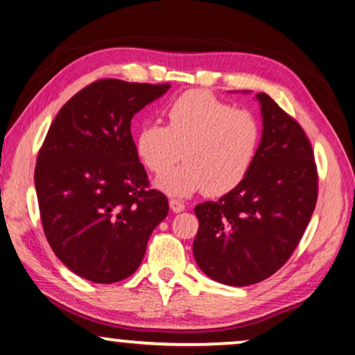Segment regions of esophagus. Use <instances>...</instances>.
<instances>
[{
  "label": "esophagus",
  "instance_id": "obj_1",
  "mask_svg": "<svg viewBox=\"0 0 355 355\" xmlns=\"http://www.w3.org/2000/svg\"><path fill=\"white\" fill-rule=\"evenodd\" d=\"M168 204H171V209L175 214H178V212H183L184 211V202L183 201H180V199H175V198H172L171 201H168Z\"/></svg>",
  "mask_w": 355,
  "mask_h": 355
}]
</instances>
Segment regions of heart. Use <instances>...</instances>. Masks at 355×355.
<instances>
[{
	"label": "heart",
	"mask_w": 355,
	"mask_h": 355,
	"mask_svg": "<svg viewBox=\"0 0 355 355\" xmlns=\"http://www.w3.org/2000/svg\"><path fill=\"white\" fill-rule=\"evenodd\" d=\"M167 125L148 122L139 127L135 146L149 171L173 196L206 189L218 196L236 188L251 171L261 143V125L251 112L233 109L212 93L193 89L178 96L166 111Z\"/></svg>",
	"instance_id": "1"
}]
</instances>
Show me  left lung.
<instances>
[{
  "label": "left lung",
  "instance_id": "obj_1",
  "mask_svg": "<svg viewBox=\"0 0 355 355\" xmlns=\"http://www.w3.org/2000/svg\"><path fill=\"white\" fill-rule=\"evenodd\" d=\"M256 99L262 138L251 171L217 202L194 207L198 267L228 286L259 283L282 268L317 202V167L306 133L267 93Z\"/></svg>",
  "mask_w": 355,
  "mask_h": 355
}]
</instances>
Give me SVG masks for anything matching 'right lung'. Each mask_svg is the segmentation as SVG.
Here are the masks:
<instances>
[{"label": "right lung", "instance_id": "right-lung-1", "mask_svg": "<svg viewBox=\"0 0 355 355\" xmlns=\"http://www.w3.org/2000/svg\"><path fill=\"white\" fill-rule=\"evenodd\" d=\"M168 88L98 80L48 130L35 167L40 216L49 246L78 277L116 283L132 275L167 217V198L149 189L130 122Z\"/></svg>", "mask_w": 355, "mask_h": 355}]
</instances>
